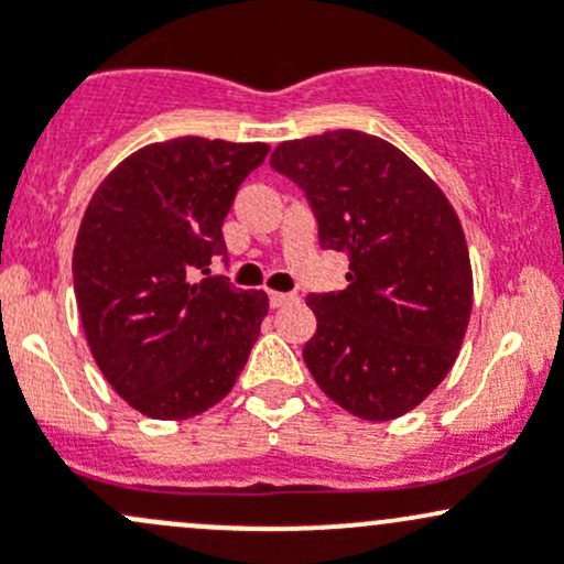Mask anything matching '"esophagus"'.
Returning <instances> with one entry per match:
<instances>
[{
    "instance_id": "34e87169",
    "label": "esophagus",
    "mask_w": 564,
    "mask_h": 564,
    "mask_svg": "<svg viewBox=\"0 0 564 564\" xmlns=\"http://www.w3.org/2000/svg\"><path fill=\"white\" fill-rule=\"evenodd\" d=\"M269 301H271V306L280 308L284 304H290V301H295V295L293 293H276V290H269Z\"/></svg>"
}]
</instances>
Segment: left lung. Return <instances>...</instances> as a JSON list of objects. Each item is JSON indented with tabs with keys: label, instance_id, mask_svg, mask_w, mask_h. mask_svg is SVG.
Returning a JSON list of instances; mask_svg holds the SVG:
<instances>
[{
	"label": "left lung",
	"instance_id": "1",
	"mask_svg": "<svg viewBox=\"0 0 564 564\" xmlns=\"http://www.w3.org/2000/svg\"><path fill=\"white\" fill-rule=\"evenodd\" d=\"M271 166L306 193L319 247L347 252V288L308 293L304 360L349 414L387 422L420 405L463 347L474 274L449 198L384 139L338 129L282 142Z\"/></svg>",
	"mask_w": 564,
	"mask_h": 564
}]
</instances>
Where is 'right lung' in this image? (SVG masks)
Segmentation results:
<instances>
[{"mask_svg":"<svg viewBox=\"0 0 564 564\" xmlns=\"http://www.w3.org/2000/svg\"><path fill=\"white\" fill-rule=\"evenodd\" d=\"M265 155L263 142L148 144L83 215L72 256L83 330L112 390L144 416L187 420L220 403L258 341L265 293L209 265L228 258L223 220Z\"/></svg>","mask_w":564,"mask_h":564,"instance_id":"obj_1","label":"right lung"}]
</instances>
